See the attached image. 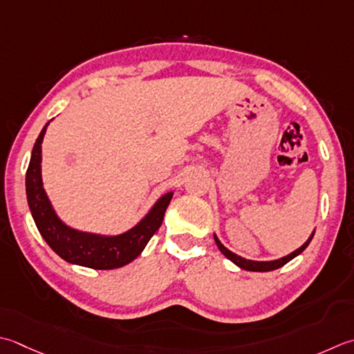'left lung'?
<instances>
[{"label":"left lung","instance_id":"obj_1","mask_svg":"<svg viewBox=\"0 0 354 354\" xmlns=\"http://www.w3.org/2000/svg\"><path fill=\"white\" fill-rule=\"evenodd\" d=\"M315 232L316 230L311 232L310 238L306 242H304V244L299 248H296L295 252H292V253L287 254V256H282V258H279V259H273V261H252V259H245V258H242V256L228 250V248L223 244V242L219 241V238L216 236V233H213V238H214V242H216L219 252L223 253L227 259H230L234 266H238L242 270H247V272H272V270L281 268L282 266H286L287 262H290L293 258H296L297 254H301L304 250H306V248L308 247V244L311 242V239H313V236H315Z\"/></svg>","mask_w":354,"mask_h":354}]
</instances>
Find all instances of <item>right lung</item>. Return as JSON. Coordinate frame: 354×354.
Instances as JSON below:
<instances>
[{"mask_svg":"<svg viewBox=\"0 0 354 354\" xmlns=\"http://www.w3.org/2000/svg\"><path fill=\"white\" fill-rule=\"evenodd\" d=\"M48 124L50 122H47L41 130L33 145L29 169L26 173L27 203L41 236L68 264L95 270H113L130 264L142 253L150 238L161 227L173 192L164 193L140 223L120 234L90 233L67 225L55 212L44 190L43 175H41V159H43L41 144Z\"/></svg>","mask_w":354,"mask_h":354,"instance_id":"obj_1","label":"right lung"}]
</instances>
